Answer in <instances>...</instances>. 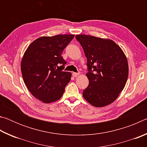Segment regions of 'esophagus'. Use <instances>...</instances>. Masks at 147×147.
<instances>
[{
    "label": "esophagus",
    "instance_id": "34e87169",
    "mask_svg": "<svg viewBox=\"0 0 147 147\" xmlns=\"http://www.w3.org/2000/svg\"><path fill=\"white\" fill-rule=\"evenodd\" d=\"M78 75H80V73H73V76L74 77H77Z\"/></svg>",
    "mask_w": 147,
    "mask_h": 147
}]
</instances>
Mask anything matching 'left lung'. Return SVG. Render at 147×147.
<instances>
[{"instance_id":"1","label":"left lung","mask_w":147,"mask_h":147,"mask_svg":"<svg viewBox=\"0 0 147 147\" xmlns=\"http://www.w3.org/2000/svg\"><path fill=\"white\" fill-rule=\"evenodd\" d=\"M88 59L89 86L83 91L86 101L104 107L115 101L123 90L128 76L126 56L118 45L109 39L85 34L76 35Z\"/></svg>"}]
</instances>
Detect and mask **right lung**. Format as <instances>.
<instances>
[{
	"instance_id": "1",
	"label": "right lung",
	"mask_w": 147,
	"mask_h": 147,
	"mask_svg": "<svg viewBox=\"0 0 147 147\" xmlns=\"http://www.w3.org/2000/svg\"><path fill=\"white\" fill-rule=\"evenodd\" d=\"M74 37L73 34L42 36L24 52L21 64L24 82L32 95L42 102L59 100L71 80L70 72L62 71L66 61L61 54Z\"/></svg>"
}]
</instances>
